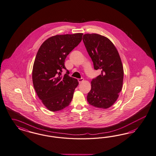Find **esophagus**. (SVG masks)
Here are the masks:
<instances>
[{"label": "esophagus", "mask_w": 156, "mask_h": 156, "mask_svg": "<svg viewBox=\"0 0 156 156\" xmlns=\"http://www.w3.org/2000/svg\"><path fill=\"white\" fill-rule=\"evenodd\" d=\"M83 80H83V78H79V79H78V82H79V83H80L81 82H82L83 81Z\"/></svg>", "instance_id": "1"}]
</instances>
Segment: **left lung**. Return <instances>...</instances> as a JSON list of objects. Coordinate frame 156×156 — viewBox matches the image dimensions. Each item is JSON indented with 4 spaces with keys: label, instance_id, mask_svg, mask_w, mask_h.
Wrapping results in <instances>:
<instances>
[{
    "label": "left lung",
    "instance_id": "left-lung-1",
    "mask_svg": "<svg viewBox=\"0 0 156 156\" xmlns=\"http://www.w3.org/2000/svg\"><path fill=\"white\" fill-rule=\"evenodd\" d=\"M83 41L95 70H101V74L91 82L87 100L95 108L108 109L115 102L122 90L123 68L121 58L113 43L104 36L86 34Z\"/></svg>",
    "mask_w": 156,
    "mask_h": 156
}]
</instances>
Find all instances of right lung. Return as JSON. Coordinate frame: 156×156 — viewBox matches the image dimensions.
Instances as JSON below:
<instances>
[{
	"mask_svg": "<svg viewBox=\"0 0 156 156\" xmlns=\"http://www.w3.org/2000/svg\"><path fill=\"white\" fill-rule=\"evenodd\" d=\"M83 34L57 35L48 38L38 50L34 63L32 78L39 98L48 110L58 112L70 104L78 80L69 76L65 61L82 41Z\"/></svg>",
	"mask_w": 156,
	"mask_h": 156,
	"instance_id": "add662e5",
	"label": "right lung"
}]
</instances>
